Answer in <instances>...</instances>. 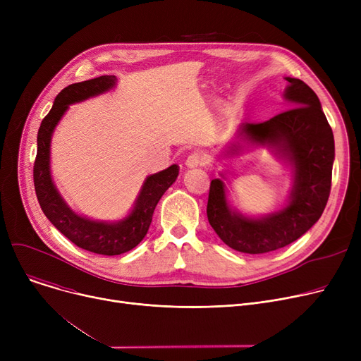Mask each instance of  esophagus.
Returning a JSON list of instances; mask_svg holds the SVG:
<instances>
[{"instance_id":"1","label":"esophagus","mask_w":361,"mask_h":361,"mask_svg":"<svg viewBox=\"0 0 361 361\" xmlns=\"http://www.w3.org/2000/svg\"><path fill=\"white\" fill-rule=\"evenodd\" d=\"M203 164H204V158L200 154H196V152L192 155H188L187 159H185V166L187 168H197Z\"/></svg>"}]
</instances>
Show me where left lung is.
Wrapping results in <instances>:
<instances>
[{
    "mask_svg": "<svg viewBox=\"0 0 361 361\" xmlns=\"http://www.w3.org/2000/svg\"><path fill=\"white\" fill-rule=\"evenodd\" d=\"M286 80L288 86L283 98L294 108L268 121L243 123L237 137L253 146H268L290 162L294 185L287 204L260 218L245 216L228 204L224 181H211L207 219L218 237L241 253H269L300 238L324 214L331 193L335 159L332 128L317 94L300 79ZM241 150L243 145L237 142L225 152L237 155Z\"/></svg>",
    "mask_w": 361,
    "mask_h": 361,
    "instance_id": "8db88e82",
    "label": "left lung"
}]
</instances>
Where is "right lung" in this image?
<instances>
[{
    "label": "right lung",
    "instance_id": "right-lung-1",
    "mask_svg": "<svg viewBox=\"0 0 361 361\" xmlns=\"http://www.w3.org/2000/svg\"><path fill=\"white\" fill-rule=\"evenodd\" d=\"M116 75H101L64 87L54 101L48 116L37 131V152L33 165V183L37 202L51 224L78 247L104 256L126 253L145 238L155 207L177 177L178 165H171L157 174L149 176L133 206V211L118 222L93 221L78 215L64 202L51 177L49 149L54 128L68 109V105L82 102L116 87Z\"/></svg>",
    "mask_w": 361,
    "mask_h": 361
}]
</instances>
